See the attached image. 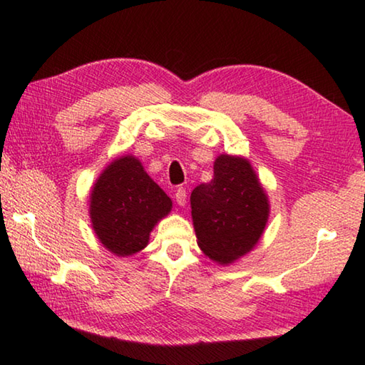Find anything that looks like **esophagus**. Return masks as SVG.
<instances>
[{
    "mask_svg": "<svg viewBox=\"0 0 365 365\" xmlns=\"http://www.w3.org/2000/svg\"><path fill=\"white\" fill-rule=\"evenodd\" d=\"M174 197H175V201H177L178 205H185V202H187V191H185L183 188H178L175 191Z\"/></svg>",
    "mask_w": 365,
    "mask_h": 365,
    "instance_id": "obj_1",
    "label": "esophagus"
}]
</instances>
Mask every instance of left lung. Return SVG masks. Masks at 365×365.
<instances>
[{"label": "left lung", "mask_w": 365, "mask_h": 365, "mask_svg": "<svg viewBox=\"0 0 365 365\" xmlns=\"http://www.w3.org/2000/svg\"><path fill=\"white\" fill-rule=\"evenodd\" d=\"M197 246L220 264H230L257 246L269 217V202L247 160L220 155L214 178L190 197Z\"/></svg>", "instance_id": "8db88e82"}]
</instances>
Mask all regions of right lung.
Here are the masks:
<instances>
[{
    "mask_svg": "<svg viewBox=\"0 0 365 365\" xmlns=\"http://www.w3.org/2000/svg\"><path fill=\"white\" fill-rule=\"evenodd\" d=\"M96 235L118 257L147 247L155 225L169 214L170 197L151 180L134 156H121L97 178L89 197Z\"/></svg>",
    "mask_w": 365,
    "mask_h": 365,
    "instance_id": "right-lung-1",
    "label": "right lung"
}]
</instances>
